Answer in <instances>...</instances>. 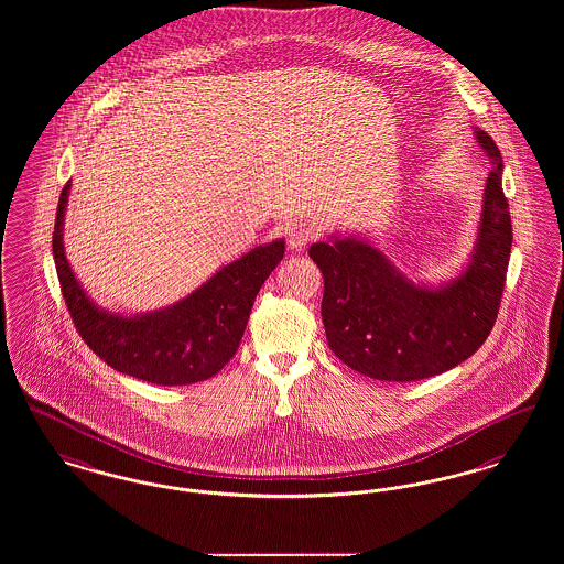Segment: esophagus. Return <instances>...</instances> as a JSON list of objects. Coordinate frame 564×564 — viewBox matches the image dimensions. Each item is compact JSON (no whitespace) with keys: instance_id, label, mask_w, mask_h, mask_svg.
I'll return each mask as SVG.
<instances>
[{"instance_id":"obj_1","label":"esophagus","mask_w":564,"mask_h":564,"mask_svg":"<svg viewBox=\"0 0 564 564\" xmlns=\"http://www.w3.org/2000/svg\"><path fill=\"white\" fill-rule=\"evenodd\" d=\"M286 239H289V246H291L293 250H303V248L314 239V234H312V229L305 227V225H295V227L289 229Z\"/></svg>"}]
</instances>
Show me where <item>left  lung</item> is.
<instances>
[{
    "label": "left lung",
    "instance_id": "8db88e82",
    "mask_svg": "<svg viewBox=\"0 0 564 564\" xmlns=\"http://www.w3.org/2000/svg\"><path fill=\"white\" fill-rule=\"evenodd\" d=\"M488 172L474 250L444 282L410 278L378 246L356 234H328L310 246L325 278L326 341L358 373L384 382H415L460 365L490 335L511 252V216L503 195V156L474 127Z\"/></svg>",
    "mask_w": 564,
    "mask_h": 564
}]
</instances>
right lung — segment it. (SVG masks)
Listing matches in <instances>:
<instances>
[{
	"mask_svg": "<svg viewBox=\"0 0 564 564\" xmlns=\"http://www.w3.org/2000/svg\"><path fill=\"white\" fill-rule=\"evenodd\" d=\"M72 182L61 191L53 257L74 325L112 369L150 384L186 386L216 376L238 352L252 303L284 257V239L261 243L223 265L172 305L120 314L97 305L67 261L63 243Z\"/></svg>",
	"mask_w": 564,
	"mask_h": 564,
	"instance_id": "obj_1",
	"label": "right lung"
}]
</instances>
